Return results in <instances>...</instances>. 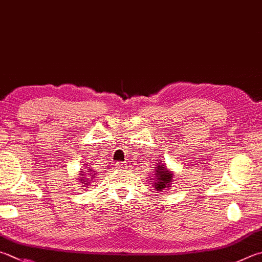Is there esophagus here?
Listing matches in <instances>:
<instances>
[{"label":"esophagus","mask_w":262,"mask_h":262,"mask_svg":"<svg viewBox=\"0 0 262 262\" xmlns=\"http://www.w3.org/2000/svg\"><path fill=\"white\" fill-rule=\"evenodd\" d=\"M116 166H117V168H126L127 167L126 163H122V161H118V163H116Z\"/></svg>","instance_id":"1"}]
</instances>
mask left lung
<instances>
[{
  "instance_id": "obj_1",
  "label": "left lung",
  "mask_w": 262,
  "mask_h": 262,
  "mask_svg": "<svg viewBox=\"0 0 262 262\" xmlns=\"http://www.w3.org/2000/svg\"><path fill=\"white\" fill-rule=\"evenodd\" d=\"M155 181L154 185L157 191H163V190H167L170 184L173 182V173L167 169L164 163L158 164L155 170Z\"/></svg>"
}]
</instances>
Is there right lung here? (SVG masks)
Listing matches in <instances>:
<instances>
[{
    "mask_svg": "<svg viewBox=\"0 0 262 262\" xmlns=\"http://www.w3.org/2000/svg\"><path fill=\"white\" fill-rule=\"evenodd\" d=\"M92 172H94V170H90V169H88V170H81V177H80V179H79V181H80V183H81V185H84V187H87V185H89V183H90V181L93 180V178H95V174H93Z\"/></svg>",
    "mask_w": 262,
    "mask_h": 262,
    "instance_id": "right-lung-1",
    "label": "right lung"
}]
</instances>
